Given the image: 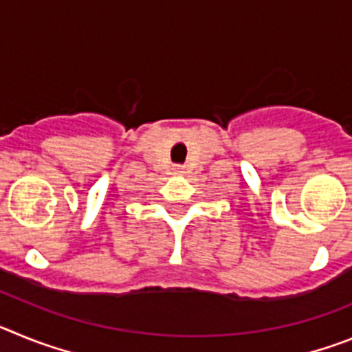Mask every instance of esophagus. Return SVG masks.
<instances>
[{"label": "esophagus", "instance_id": "1", "mask_svg": "<svg viewBox=\"0 0 352 352\" xmlns=\"http://www.w3.org/2000/svg\"><path fill=\"white\" fill-rule=\"evenodd\" d=\"M173 173L176 174V176H183V174H185L186 170H185V167H183V166H174L173 167Z\"/></svg>", "mask_w": 352, "mask_h": 352}]
</instances>
